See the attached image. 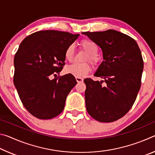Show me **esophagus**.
<instances>
[{
  "instance_id": "esophagus-1",
  "label": "esophagus",
  "mask_w": 155,
  "mask_h": 155,
  "mask_svg": "<svg viewBox=\"0 0 155 155\" xmlns=\"http://www.w3.org/2000/svg\"><path fill=\"white\" fill-rule=\"evenodd\" d=\"M76 80H77L78 83H81L83 81V78H81V77H76Z\"/></svg>"
}]
</instances>
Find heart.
Wrapping results in <instances>:
<instances>
[{"instance_id":"b5f03b06","label":"heart","mask_w":155,"mask_h":155,"mask_svg":"<svg viewBox=\"0 0 155 155\" xmlns=\"http://www.w3.org/2000/svg\"><path fill=\"white\" fill-rule=\"evenodd\" d=\"M80 46L84 51L87 53L86 60H89L93 64H96L98 61L97 54L98 52V47L92 40L85 39L80 42ZM74 56V47L70 45L65 50V59L68 61H71ZM91 67L88 63L84 64H73L68 66L66 71L69 74L74 75L76 77H83L90 71Z\"/></svg>"}]
</instances>
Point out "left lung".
<instances>
[{"mask_svg": "<svg viewBox=\"0 0 155 155\" xmlns=\"http://www.w3.org/2000/svg\"><path fill=\"white\" fill-rule=\"evenodd\" d=\"M82 33L101 47L104 59L94 74L103 81L84 79L86 109L97 121H116L131 109L140 91L143 68L140 49L134 39L115 30Z\"/></svg>", "mask_w": 155, "mask_h": 155, "instance_id": "1", "label": "left lung"}]
</instances>
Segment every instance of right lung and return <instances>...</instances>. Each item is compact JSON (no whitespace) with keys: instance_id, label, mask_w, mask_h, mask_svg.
Masks as SVG:
<instances>
[{"instance_id":"1","label":"right lung","mask_w":155,"mask_h":155,"mask_svg":"<svg viewBox=\"0 0 155 155\" xmlns=\"http://www.w3.org/2000/svg\"><path fill=\"white\" fill-rule=\"evenodd\" d=\"M78 34L40 31L20 44L14 57V83L21 102L31 115L41 120L57 116L65 99L77 85L74 76L57 77L65 65V52ZM52 75L55 78L51 80Z\"/></svg>"}]
</instances>
